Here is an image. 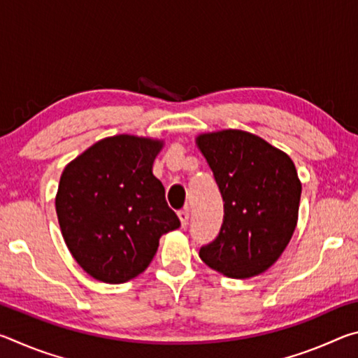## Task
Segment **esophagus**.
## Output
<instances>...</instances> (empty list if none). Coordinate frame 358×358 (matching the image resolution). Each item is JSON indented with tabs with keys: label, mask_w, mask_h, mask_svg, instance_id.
I'll list each match as a JSON object with an SVG mask.
<instances>
[{
	"label": "esophagus",
	"mask_w": 358,
	"mask_h": 358,
	"mask_svg": "<svg viewBox=\"0 0 358 358\" xmlns=\"http://www.w3.org/2000/svg\"><path fill=\"white\" fill-rule=\"evenodd\" d=\"M178 217H180L181 227H186V226H187V222H189V211H187V210L180 211V213H178Z\"/></svg>",
	"instance_id": "esophagus-1"
}]
</instances>
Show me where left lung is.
<instances>
[{
    "mask_svg": "<svg viewBox=\"0 0 358 358\" xmlns=\"http://www.w3.org/2000/svg\"><path fill=\"white\" fill-rule=\"evenodd\" d=\"M224 202V221L199 256L234 280L259 276L286 250L299 221L301 183L294 161L262 137L240 129L196 137Z\"/></svg>",
    "mask_w": 358,
    "mask_h": 358,
    "instance_id": "obj_1",
    "label": "left lung"
}]
</instances>
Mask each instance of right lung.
<instances>
[{"label": "right lung", "instance_id": "right-lung-1", "mask_svg": "<svg viewBox=\"0 0 358 358\" xmlns=\"http://www.w3.org/2000/svg\"><path fill=\"white\" fill-rule=\"evenodd\" d=\"M164 141L118 134L64 167L55 208L64 243L94 280L121 284L147 270L161 235L180 227L153 162Z\"/></svg>", "mask_w": 358, "mask_h": 358}]
</instances>
